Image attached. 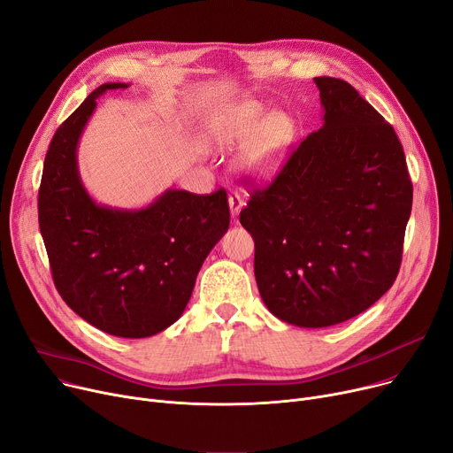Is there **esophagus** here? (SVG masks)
I'll return each mask as SVG.
<instances>
[{
  "label": "esophagus",
  "mask_w": 453,
  "mask_h": 453,
  "mask_svg": "<svg viewBox=\"0 0 453 453\" xmlns=\"http://www.w3.org/2000/svg\"><path fill=\"white\" fill-rule=\"evenodd\" d=\"M229 211H231V217L236 219L239 217L241 209L244 207V200H242V195L236 193V190H233V193H229Z\"/></svg>",
  "instance_id": "obj_1"
}]
</instances>
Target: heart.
<instances>
[{"label": "heart", "instance_id": "1", "mask_svg": "<svg viewBox=\"0 0 453 453\" xmlns=\"http://www.w3.org/2000/svg\"><path fill=\"white\" fill-rule=\"evenodd\" d=\"M294 123L288 115L268 111L255 103H244L217 111L209 121V137L220 147H246L244 169L268 180L280 169L294 139Z\"/></svg>", "mask_w": 453, "mask_h": 453}]
</instances>
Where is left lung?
Listing matches in <instances>:
<instances>
[{"instance_id": "1", "label": "left lung", "mask_w": 453, "mask_h": 453, "mask_svg": "<svg viewBox=\"0 0 453 453\" xmlns=\"http://www.w3.org/2000/svg\"><path fill=\"white\" fill-rule=\"evenodd\" d=\"M323 127L266 187L251 185L241 224L255 241V279L268 311L321 328L362 314L402 263L413 183L389 123L349 82L314 79Z\"/></svg>"}]
</instances>
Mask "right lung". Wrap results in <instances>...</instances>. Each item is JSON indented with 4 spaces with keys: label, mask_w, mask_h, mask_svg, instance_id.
<instances>
[{
    "label": "right lung",
    "mask_w": 453,
    "mask_h": 453,
    "mask_svg": "<svg viewBox=\"0 0 453 453\" xmlns=\"http://www.w3.org/2000/svg\"><path fill=\"white\" fill-rule=\"evenodd\" d=\"M91 91L53 135L38 190V224L55 287L89 325L117 338H149L185 311L205 257L229 227L226 190L169 188L139 211L95 203L79 176L77 145L97 97Z\"/></svg>",
    "instance_id": "add662e5"
}]
</instances>
